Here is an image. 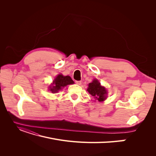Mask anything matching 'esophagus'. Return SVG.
I'll return each mask as SVG.
<instances>
[{"mask_svg": "<svg viewBox=\"0 0 156 156\" xmlns=\"http://www.w3.org/2000/svg\"><path fill=\"white\" fill-rule=\"evenodd\" d=\"M75 83H76L77 85H80L81 84V81H75Z\"/></svg>", "mask_w": 156, "mask_h": 156, "instance_id": "1", "label": "esophagus"}]
</instances>
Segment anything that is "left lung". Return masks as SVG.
Here are the masks:
<instances>
[{
	"label": "left lung",
	"mask_w": 156,
	"mask_h": 156,
	"mask_svg": "<svg viewBox=\"0 0 156 156\" xmlns=\"http://www.w3.org/2000/svg\"><path fill=\"white\" fill-rule=\"evenodd\" d=\"M87 90L96 101L99 102H102L107 98V90L104 87L101 86V83L97 79H94L92 82L88 84Z\"/></svg>",
	"instance_id": "obj_1"
}]
</instances>
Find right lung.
I'll return each mask as SVG.
<instances>
[{"instance_id":"obj_1","label":"right lung","mask_w":156,"mask_h":156,"mask_svg":"<svg viewBox=\"0 0 156 156\" xmlns=\"http://www.w3.org/2000/svg\"><path fill=\"white\" fill-rule=\"evenodd\" d=\"M73 83L74 81L69 76H63L62 74H59L55 78L51 85L49 86L48 90L52 93L55 94L64 87Z\"/></svg>"}]
</instances>
